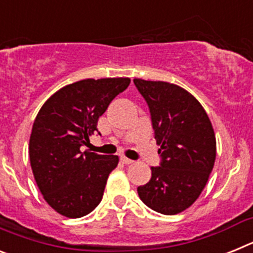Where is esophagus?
Instances as JSON below:
<instances>
[{
  "mask_svg": "<svg viewBox=\"0 0 253 253\" xmlns=\"http://www.w3.org/2000/svg\"><path fill=\"white\" fill-rule=\"evenodd\" d=\"M120 161H122L123 163H125V165H131V163H133V161H131L130 158L125 157V156H123V157H120Z\"/></svg>",
  "mask_w": 253,
  "mask_h": 253,
  "instance_id": "1",
  "label": "esophagus"
}]
</instances>
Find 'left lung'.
Masks as SVG:
<instances>
[{"instance_id":"1","label":"left lung","mask_w":253,"mask_h":253,"mask_svg":"<svg viewBox=\"0 0 253 253\" xmlns=\"http://www.w3.org/2000/svg\"><path fill=\"white\" fill-rule=\"evenodd\" d=\"M151 111L161 165L138 187L140 200L165 215H175L195 203L214 167L216 142L202 104L185 88L163 81L134 78Z\"/></svg>"}]
</instances>
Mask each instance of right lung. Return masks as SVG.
Wrapping results in <instances>:
<instances>
[{
  "mask_svg": "<svg viewBox=\"0 0 253 253\" xmlns=\"http://www.w3.org/2000/svg\"><path fill=\"white\" fill-rule=\"evenodd\" d=\"M130 78H87L67 84L44 102L31 129L29 156L37 185L57 213L81 218L101 202L118 156L81 152L97 120Z\"/></svg>",
  "mask_w": 253,
  "mask_h": 253,
  "instance_id": "obj_1",
  "label": "right lung"
}]
</instances>
